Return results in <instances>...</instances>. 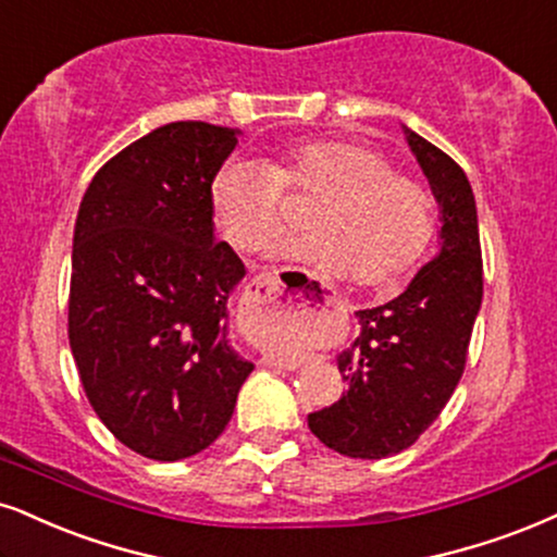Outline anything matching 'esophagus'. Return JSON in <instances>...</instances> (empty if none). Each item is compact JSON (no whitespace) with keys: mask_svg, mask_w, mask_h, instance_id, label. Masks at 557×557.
Segmentation results:
<instances>
[{"mask_svg":"<svg viewBox=\"0 0 557 557\" xmlns=\"http://www.w3.org/2000/svg\"><path fill=\"white\" fill-rule=\"evenodd\" d=\"M281 278L276 273H263V276H256L250 281V284L245 286V297H247V305L250 307H278L284 310V314L294 322H301V325H310V322L318 318V314L325 312V305H322V299L327 301V307L333 305L331 297H325V294H314V292H305V294H297V297H289L286 301H281ZM265 363V367H281V369H297V361H289V359H276V356H263L260 359Z\"/></svg>","mask_w":557,"mask_h":557,"instance_id":"34e87169","label":"esophagus"}]
</instances>
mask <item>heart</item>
I'll return each instance as SVG.
<instances>
[{
	"label": "heart",
	"instance_id": "1",
	"mask_svg": "<svg viewBox=\"0 0 557 557\" xmlns=\"http://www.w3.org/2000/svg\"><path fill=\"white\" fill-rule=\"evenodd\" d=\"M318 198L305 216L310 237L278 256L361 289L387 286L423 258L436 203L421 181L359 141L314 139L260 164L232 162L211 183V216L239 252L263 250L284 232V198Z\"/></svg>",
	"mask_w": 557,
	"mask_h": 557
}]
</instances>
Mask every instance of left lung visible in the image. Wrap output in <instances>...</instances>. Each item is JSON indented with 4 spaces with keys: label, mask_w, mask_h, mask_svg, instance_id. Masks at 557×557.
I'll return each mask as SVG.
<instances>
[{
    "label": "left lung",
    "mask_w": 557,
    "mask_h": 557,
    "mask_svg": "<svg viewBox=\"0 0 557 557\" xmlns=\"http://www.w3.org/2000/svg\"><path fill=\"white\" fill-rule=\"evenodd\" d=\"M405 139L442 209L438 256L400 297L356 312L361 333L338 356L348 389L331 408L307 416L322 444L356 459L393 457L436 421L465 372L483 301L478 209L468 175L410 128Z\"/></svg>",
    "instance_id": "left-lung-1"
}]
</instances>
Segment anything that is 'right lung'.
Masks as SVG:
<instances>
[{"mask_svg": "<svg viewBox=\"0 0 557 557\" xmlns=\"http://www.w3.org/2000/svg\"><path fill=\"white\" fill-rule=\"evenodd\" d=\"M237 128L175 121L108 160L79 203L69 346L87 400L136 455L216 442L252 372L230 346L243 260L216 243L211 183Z\"/></svg>", "mask_w": 557, "mask_h": 557, "instance_id": "obj_1", "label": "right lung"}]
</instances>
